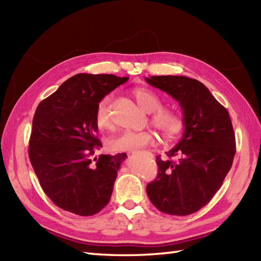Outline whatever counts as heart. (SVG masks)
Listing matches in <instances>:
<instances>
[{"instance_id":"heart-1","label":"heart","mask_w":261,"mask_h":261,"mask_svg":"<svg viewBox=\"0 0 261 261\" xmlns=\"http://www.w3.org/2000/svg\"><path fill=\"white\" fill-rule=\"evenodd\" d=\"M139 107L147 113H151V124L162 134L166 140H171L180 134L184 127L179 112L176 110L163 108V101L156 93L148 90V88H136L132 91ZM110 96L103 97L98 102L95 111V124L101 130L111 127L110 112ZM156 141V137L151 131H130L126 130L121 132L108 141V148L111 151L123 152V151H136L138 149L152 146Z\"/></svg>"}]
</instances>
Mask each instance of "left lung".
Segmentation results:
<instances>
[{"mask_svg":"<svg viewBox=\"0 0 261 261\" xmlns=\"http://www.w3.org/2000/svg\"><path fill=\"white\" fill-rule=\"evenodd\" d=\"M146 82L179 103L184 134L167 152L156 158L158 175L147 194L160 212L188 215L205 206L222 186L236 154V137L226 109L201 82L186 76H151Z\"/></svg>","mask_w":261,"mask_h":261,"instance_id":"left-lung-1","label":"left lung"}]
</instances>
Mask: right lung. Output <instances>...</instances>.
<instances>
[{
  "mask_svg": "<svg viewBox=\"0 0 261 261\" xmlns=\"http://www.w3.org/2000/svg\"><path fill=\"white\" fill-rule=\"evenodd\" d=\"M129 77L77 74L38 105L32 120L29 158L40 186L54 204L81 216L107 206L126 154H93L98 102Z\"/></svg>",
  "mask_w": 261,
  "mask_h": 261,
  "instance_id": "add662e5",
  "label": "right lung"
}]
</instances>
